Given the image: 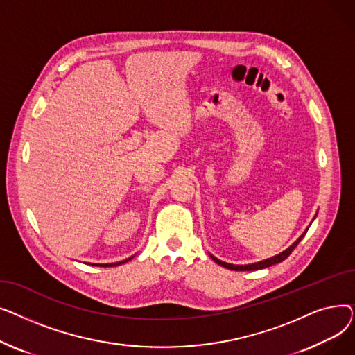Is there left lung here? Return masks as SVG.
<instances>
[{
    "mask_svg": "<svg viewBox=\"0 0 355 355\" xmlns=\"http://www.w3.org/2000/svg\"><path fill=\"white\" fill-rule=\"evenodd\" d=\"M315 217H316V216H315ZM309 226H311V225H309ZM308 229H309V227H306V230H305L300 237H297L288 249H285L284 252H281V253L276 254V256H272V257L265 259V260H260V262H256V263H250V265H232V263L223 262V260L214 257L213 254H210V257L214 260V262H216L217 265H220V266H223V268H227V269H230V270H257V269H265V268H269V266H272V265L281 263L282 260H285V259L292 253V250L297 246V243H300V241L302 240V237L306 234Z\"/></svg>",
    "mask_w": 355,
    "mask_h": 355,
    "instance_id": "obj_1",
    "label": "left lung"
}]
</instances>
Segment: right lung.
Returning a JSON list of instances; mask_svg holds the SVG:
<instances>
[{"label": "right lung", "instance_id": "1", "mask_svg": "<svg viewBox=\"0 0 355 355\" xmlns=\"http://www.w3.org/2000/svg\"><path fill=\"white\" fill-rule=\"evenodd\" d=\"M132 257H134V256H130V257H128V259L122 260V262H116V263H89V265H93V266H102V268H112V266H119V265H123V263L129 262V260L132 259Z\"/></svg>", "mask_w": 355, "mask_h": 355}]
</instances>
